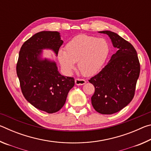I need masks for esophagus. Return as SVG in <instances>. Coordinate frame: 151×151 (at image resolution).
Returning <instances> with one entry per match:
<instances>
[{
  "mask_svg": "<svg viewBox=\"0 0 151 151\" xmlns=\"http://www.w3.org/2000/svg\"><path fill=\"white\" fill-rule=\"evenodd\" d=\"M86 83L85 80L81 78H76L75 79V84L76 85H83Z\"/></svg>",
  "mask_w": 151,
  "mask_h": 151,
  "instance_id": "esophagus-1",
  "label": "esophagus"
}]
</instances>
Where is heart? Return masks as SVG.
Listing matches in <instances>:
<instances>
[{
    "mask_svg": "<svg viewBox=\"0 0 151 151\" xmlns=\"http://www.w3.org/2000/svg\"><path fill=\"white\" fill-rule=\"evenodd\" d=\"M110 45L106 39L93 36L80 35L71 39L60 50L58 58L62 68L70 73L75 63L81 73L85 76L95 75L103 68L110 53Z\"/></svg>",
    "mask_w": 151,
    "mask_h": 151,
    "instance_id": "b5f03b06",
    "label": "heart"
}]
</instances>
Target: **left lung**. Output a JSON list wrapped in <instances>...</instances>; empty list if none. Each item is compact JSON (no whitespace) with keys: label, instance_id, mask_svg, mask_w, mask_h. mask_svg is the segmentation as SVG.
<instances>
[{"label":"left lung","instance_id":"1","mask_svg":"<svg viewBox=\"0 0 151 151\" xmlns=\"http://www.w3.org/2000/svg\"><path fill=\"white\" fill-rule=\"evenodd\" d=\"M99 32L108 35L118 50L101 72L88 81L95 88L91 103L99 113L112 114L124 108L133 99L140 63L137 51L131 43L115 32L109 30Z\"/></svg>","mask_w":151,"mask_h":151}]
</instances>
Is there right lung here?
<instances>
[{"mask_svg":"<svg viewBox=\"0 0 151 151\" xmlns=\"http://www.w3.org/2000/svg\"><path fill=\"white\" fill-rule=\"evenodd\" d=\"M57 31H41L30 37L20 48L17 74L22 93L35 108L54 113L64 106L75 79L61 75L55 61L42 58L43 49L58 55L63 45Z\"/></svg>","mask_w":151,"mask_h":151,"instance_id":"add662e5","label":"right lung"}]
</instances>
